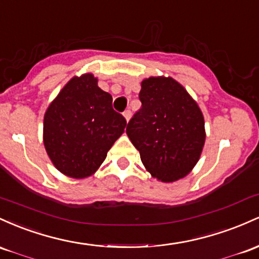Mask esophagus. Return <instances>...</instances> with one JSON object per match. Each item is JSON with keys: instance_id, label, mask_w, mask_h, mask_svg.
<instances>
[{"instance_id": "1", "label": "esophagus", "mask_w": 259, "mask_h": 259, "mask_svg": "<svg viewBox=\"0 0 259 259\" xmlns=\"http://www.w3.org/2000/svg\"><path fill=\"white\" fill-rule=\"evenodd\" d=\"M123 117L126 118L127 122L130 121V118H131V111H130V110H126V111L123 112Z\"/></svg>"}]
</instances>
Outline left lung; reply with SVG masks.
<instances>
[{
    "label": "left lung",
    "instance_id": "left-lung-1",
    "mask_svg": "<svg viewBox=\"0 0 259 259\" xmlns=\"http://www.w3.org/2000/svg\"><path fill=\"white\" fill-rule=\"evenodd\" d=\"M141 87L142 109L127 124V136L154 179L166 184L184 179L198 162L205 142L198 104L171 77L145 78Z\"/></svg>",
    "mask_w": 259,
    "mask_h": 259
}]
</instances>
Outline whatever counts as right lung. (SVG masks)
Segmentation results:
<instances>
[{"instance_id":"right-lung-1","label":"right lung","mask_w":259,"mask_h":259,"mask_svg":"<svg viewBox=\"0 0 259 259\" xmlns=\"http://www.w3.org/2000/svg\"><path fill=\"white\" fill-rule=\"evenodd\" d=\"M126 124L94 74L74 75L46 109L44 145L61 174L85 179L97 172Z\"/></svg>"}]
</instances>
